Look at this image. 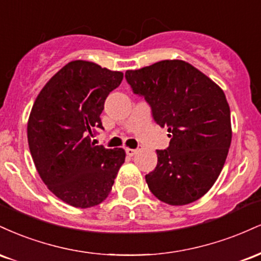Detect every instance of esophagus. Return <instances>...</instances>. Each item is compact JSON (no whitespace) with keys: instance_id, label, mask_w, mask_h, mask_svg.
Segmentation results:
<instances>
[{"instance_id":"34e87169","label":"esophagus","mask_w":261,"mask_h":261,"mask_svg":"<svg viewBox=\"0 0 261 261\" xmlns=\"http://www.w3.org/2000/svg\"><path fill=\"white\" fill-rule=\"evenodd\" d=\"M125 151H126V154L130 155V157H133V155L137 153V149H134V148H126Z\"/></svg>"}]
</instances>
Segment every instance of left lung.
Segmentation results:
<instances>
[{"label": "left lung", "mask_w": 261, "mask_h": 261, "mask_svg": "<svg viewBox=\"0 0 261 261\" xmlns=\"http://www.w3.org/2000/svg\"><path fill=\"white\" fill-rule=\"evenodd\" d=\"M125 77L170 137L169 147L157 151V167L146 175L149 190L172 206L196 201L217 180L232 141L222 88L182 60L127 70Z\"/></svg>", "instance_id": "obj_1"}]
</instances>
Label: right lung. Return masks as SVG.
I'll return each mask as SVG.
<instances>
[{"label":"right lung","mask_w":261,"mask_h":261,"mask_svg":"<svg viewBox=\"0 0 261 261\" xmlns=\"http://www.w3.org/2000/svg\"><path fill=\"white\" fill-rule=\"evenodd\" d=\"M124 73L85 60L68 62L46 82L33 104L27 135L41 180L60 200L79 208L99 205L125 162L122 148L91 142L103 128L108 94Z\"/></svg>","instance_id":"right-lung-1"}]
</instances>
